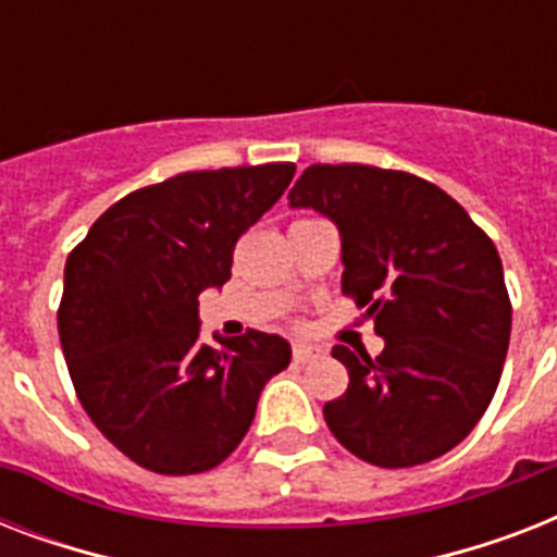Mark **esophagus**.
I'll return each instance as SVG.
<instances>
[{
    "label": "esophagus",
    "mask_w": 557,
    "mask_h": 557,
    "mask_svg": "<svg viewBox=\"0 0 557 557\" xmlns=\"http://www.w3.org/2000/svg\"><path fill=\"white\" fill-rule=\"evenodd\" d=\"M318 356H321V349H314L312 344H295V347H292L295 364H309V361H314Z\"/></svg>",
    "instance_id": "esophagus-1"
}]
</instances>
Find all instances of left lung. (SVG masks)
Here are the masks:
<instances>
[{"label":"left lung","instance_id":"1","mask_svg":"<svg viewBox=\"0 0 557 557\" xmlns=\"http://www.w3.org/2000/svg\"><path fill=\"white\" fill-rule=\"evenodd\" d=\"M341 231L344 295L384 338L347 347L344 396L323 405L335 440L379 468L448 454L474 431L500 384L511 304L494 243L431 182L367 164H312L288 190Z\"/></svg>","mask_w":557,"mask_h":557}]
</instances>
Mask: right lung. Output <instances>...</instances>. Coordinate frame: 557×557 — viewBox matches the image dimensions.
I'll return each mask as SVG.
<instances>
[{
	"label": "right lung",
	"mask_w": 557,
	"mask_h": 557,
	"mask_svg": "<svg viewBox=\"0 0 557 557\" xmlns=\"http://www.w3.org/2000/svg\"><path fill=\"white\" fill-rule=\"evenodd\" d=\"M295 164L178 173L115 201L65 260L57 330L83 410L124 457L168 476L216 468L243 442L271 375L269 332L199 341V295L231 280L236 239Z\"/></svg>",
	"instance_id": "1"
}]
</instances>
